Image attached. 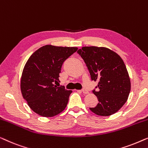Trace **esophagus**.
<instances>
[{
    "label": "esophagus",
    "mask_w": 148,
    "mask_h": 148,
    "mask_svg": "<svg viewBox=\"0 0 148 148\" xmlns=\"http://www.w3.org/2000/svg\"><path fill=\"white\" fill-rule=\"evenodd\" d=\"M82 92L84 93V94H88V90H86V89L84 88H83L82 89Z\"/></svg>",
    "instance_id": "34e87169"
}]
</instances>
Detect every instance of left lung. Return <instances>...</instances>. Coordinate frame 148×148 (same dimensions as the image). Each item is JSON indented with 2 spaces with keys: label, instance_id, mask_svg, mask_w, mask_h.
<instances>
[{
  "label": "left lung",
  "instance_id": "obj_1",
  "mask_svg": "<svg viewBox=\"0 0 148 148\" xmlns=\"http://www.w3.org/2000/svg\"><path fill=\"white\" fill-rule=\"evenodd\" d=\"M84 60L91 80L98 82L92 92L99 103L90 111L101 116L117 112L128 99L131 82L126 66L117 53L106 47H83L77 51Z\"/></svg>",
  "mask_w": 148,
  "mask_h": 148
}]
</instances>
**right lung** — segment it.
I'll use <instances>...</instances> for the list:
<instances>
[{"label": "right lung", "mask_w": 148, "mask_h": 148, "mask_svg": "<svg viewBox=\"0 0 148 148\" xmlns=\"http://www.w3.org/2000/svg\"><path fill=\"white\" fill-rule=\"evenodd\" d=\"M77 49L74 47L46 45L29 58L22 73L21 90L35 113L48 117L65 109L72 90L54 84L60 82L59 75L64 61Z\"/></svg>", "instance_id": "right-lung-1"}]
</instances>
